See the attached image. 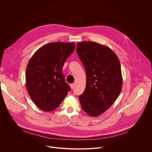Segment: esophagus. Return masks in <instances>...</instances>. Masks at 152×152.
<instances>
[{"label":"esophagus","instance_id":"34e87169","mask_svg":"<svg viewBox=\"0 0 152 152\" xmlns=\"http://www.w3.org/2000/svg\"><path fill=\"white\" fill-rule=\"evenodd\" d=\"M70 88L71 89H73L75 88V84L74 83H72V84H70Z\"/></svg>","mask_w":152,"mask_h":152}]
</instances>
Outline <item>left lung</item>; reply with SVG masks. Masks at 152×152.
<instances>
[{
	"instance_id": "obj_1",
	"label": "left lung",
	"mask_w": 152,
	"mask_h": 152,
	"mask_svg": "<svg viewBox=\"0 0 152 152\" xmlns=\"http://www.w3.org/2000/svg\"><path fill=\"white\" fill-rule=\"evenodd\" d=\"M77 55L86 71V87L79 96L82 110L97 117L112 106L122 89L120 62L114 52L93 41L76 45Z\"/></svg>"
}]
</instances>
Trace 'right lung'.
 I'll return each instance as SVG.
<instances>
[{"label": "right lung", "instance_id": "right-lung-1", "mask_svg": "<svg viewBox=\"0 0 152 152\" xmlns=\"http://www.w3.org/2000/svg\"><path fill=\"white\" fill-rule=\"evenodd\" d=\"M75 48L74 42H50L37 50L28 62L26 88L41 110H55L70 91L62 70Z\"/></svg>", "mask_w": 152, "mask_h": 152}]
</instances>
